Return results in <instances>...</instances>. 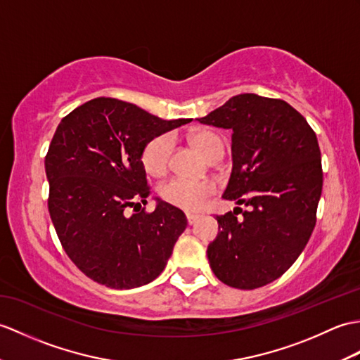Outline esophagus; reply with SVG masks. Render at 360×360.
<instances>
[{"mask_svg":"<svg viewBox=\"0 0 360 360\" xmlns=\"http://www.w3.org/2000/svg\"><path fill=\"white\" fill-rule=\"evenodd\" d=\"M198 219H199V216H198V214L187 213V222H188V225H193Z\"/></svg>","mask_w":360,"mask_h":360,"instance_id":"obj_1","label":"esophagus"}]
</instances>
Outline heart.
<instances>
[{
	"mask_svg": "<svg viewBox=\"0 0 360 360\" xmlns=\"http://www.w3.org/2000/svg\"><path fill=\"white\" fill-rule=\"evenodd\" d=\"M190 141L207 160H214L224 153V142L212 130H198L190 135ZM173 138L169 133L150 139L142 150L141 161L147 173L160 176L169 165ZM161 196L167 202L187 212L202 208L207 199L214 193V186L208 181H190L186 178H172L161 186Z\"/></svg>",
	"mask_w": 360,
	"mask_h": 360,
	"instance_id": "1",
	"label": "heart"
}]
</instances>
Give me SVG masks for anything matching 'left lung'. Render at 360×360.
<instances>
[{"label": "left lung", "mask_w": 360, "mask_h": 360, "mask_svg": "<svg viewBox=\"0 0 360 360\" xmlns=\"http://www.w3.org/2000/svg\"><path fill=\"white\" fill-rule=\"evenodd\" d=\"M199 122L230 129L233 169L222 198L244 204L216 216L207 248L216 278L255 290L295 264L310 239L322 193L321 150L313 129L282 99L242 94Z\"/></svg>", "instance_id": "left-lung-1"}]
</instances>
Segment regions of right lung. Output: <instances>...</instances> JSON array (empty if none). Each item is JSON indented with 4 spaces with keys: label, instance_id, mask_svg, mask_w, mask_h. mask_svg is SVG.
<instances>
[{
    "label": "right lung",
    "instance_id": "obj_1",
    "mask_svg": "<svg viewBox=\"0 0 360 360\" xmlns=\"http://www.w3.org/2000/svg\"><path fill=\"white\" fill-rule=\"evenodd\" d=\"M190 121H165L115 98L91 99L61 120L44 161L49 213L87 278L130 290L165 269L186 214L160 199L152 213L127 212L150 195L141 161L147 142Z\"/></svg>",
    "mask_w": 360,
    "mask_h": 360
}]
</instances>
